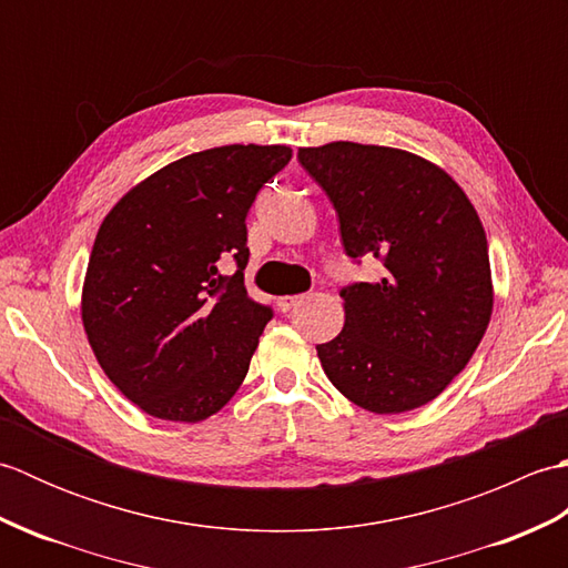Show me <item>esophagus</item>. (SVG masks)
<instances>
[{"label":"esophagus","mask_w":568,"mask_h":568,"mask_svg":"<svg viewBox=\"0 0 568 568\" xmlns=\"http://www.w3.org/2000/svg\"><path fill=\"white\" fill-rule=\"evenodd\" d=\"M307 300V295H287V297H277V310L281 312H291L297 305H303Z\"/></svg>","instance_id":"esophagus-1"}]
</instances>
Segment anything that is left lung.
<instances>
[{
	"label": "left lung",
	"instance_id": "left-lung-1",
	"mask_svg": "<svg viewBox=\"0 0 568 568\" xmlns=\"http://www.w3.org/2000/svg\"><path fill=\"white\" fill-rule=\"evenodd\" d=\"M297 161L327 192L346 256L383 263L342 287L344 329L317 346L334 388L376 415L427 405L474 356L493 312L484 224L442 168L388 146L334 141Z\"/></svg>",
	"mask_w": 568,
	"mask_h": 568
}]
</instances>
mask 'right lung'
Listing matches in <instances>:
<instances>
[{
	"label": "right lung",
	"mask_w": 568,
	"mask_h": 568,
	"mask_svg": "<svg viewBox=\"0 0 568 568\" xmlns=\"http://www.w3.org/2000/svg\"><path fill=\"white\" fill-rule=\"evenodd\" d=\"M287 146H220L143 180L104 216L82 324L106 376L143 413L200 422L246 378L273 310L244 287L246 214ZM232 257L237 271L221 273Z\"/></svg>",
	"instance_id": "obj_1"
}]
</instances>
